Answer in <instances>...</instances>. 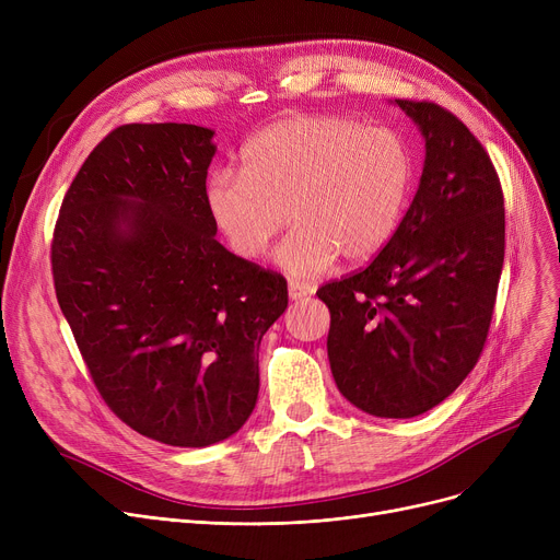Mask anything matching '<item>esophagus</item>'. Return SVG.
<instances>
[{"label":"esophagus","instance_id":"34e87169","mask_svg":"<svg viewBox=\"0 0 560 560\" xmlns=\"http://www.w3.org/2000/svg\"><path fill=\"white\" fill-rule=\"evenodd\" d=\"M313 292H315V285L308 283V281H298V279H290L288 281V295H290L292 302L304 300V298L313 295Z\"/></svg>","mask_w":560,"mask_h":560}]
</instances>
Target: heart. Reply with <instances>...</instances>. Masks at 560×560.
I'll return each instance as SVG.
<instances>
[{
  "label": "heart",
  "instance_id": "obj_1",
  "mask_svg": "<svg viewBox=\"0 0 560 560\" xmlns=\"http://www.w3.org/2000/svg\"><path fill=\"white\" fill-rule=\"evenodd\" d=\"M416 161L390 127L342 115H292L243 147V170L215 167L206 206L231 249L258 258L298 222L277 258L292 275H315L340 254L368 260L395 235L413 190Z\"/></svg>",
  "mask_w": 560,
  "mask_h": 560
}]
</instances>
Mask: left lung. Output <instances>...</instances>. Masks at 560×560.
I'll return each mask as SVG.
<instances>
[{
  "label": "left lung",
  "mask_w": 560,
  "mask_h": 560,
  "mask_svg": "<svg viewBox=\"0 0 560 560\" xmlns=\"http://www.w3.org/2000/svg\"><path fill=\"white\" fill-rule=\"evenodd\" d=\"M424 136L420 188L365 270L325 283L336 386L374 418H416L477 365L504 268V192L483 144L433 102L395 100Z\"/></svg>",
  "instance_id": "1"
}]
</instances>
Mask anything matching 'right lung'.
<instances>
[{
	"label": "right lung",
	"mask_w": 560,
	"mask_h": 560,
	"mask_svg": "<svg viewBox=\"0 0 560 560\" xmlns=\"http://www.w3.org/2000/svg\"><path fill=\"white\" fill-rule=\"evenodd\" d=\"M211 129L122 125L85 159L51 241L56 300L102 399L133 431L209 447L258 397L281 275L224 249L206 206Z\"/></svg>",
	"instance_id": "add662e5"
}]
</instances>
